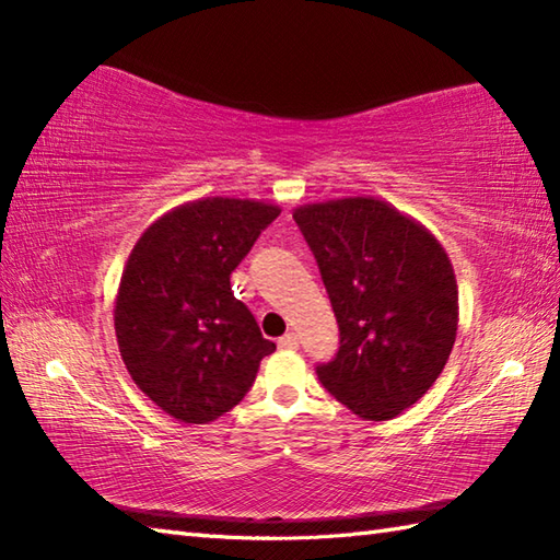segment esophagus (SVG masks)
<instances>
[{
	"label": "esophagus",
	"mask_w": 560,
	"mask_h": 560,
	"mask_svg": "<svg viewBox=\"0 0 560 560\" xmlns=\"http://www.w3.org/2000/svg\"><path fill=\"white\" fill-rule=\"evenodd\" d=\"M279 349H283V351L299 349V335H295V331H289V335H283L279 339Z\"/></svg>",
	"instance_id": "1"
}]
</instances>
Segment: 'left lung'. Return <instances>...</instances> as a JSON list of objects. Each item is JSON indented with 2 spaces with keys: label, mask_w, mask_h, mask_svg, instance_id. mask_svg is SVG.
I'll list each match as a JSON object with an SVG mask.
<instances>
[{
  "label": "left lung",
  "mask_w": 560,
  "mask_h": 560,
  "mask_svg": "<svg viewBox=\"0 0 560 560\" xmlns=\"http://www.w3.org/2000/svg\"><path fill=\"white\" fill-rule=\"evenodd\" d=\"M293 219L339 325L319 383L359 419H395L433 387L455 347L459 299L445 247L375 197L303 205Z\"/></svg>",
  "instance_id": "left-lung-1"
}]
</instances>
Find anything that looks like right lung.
Listing matches in <instances>:
<instances>
[{
  "instance_id": "add662e5",
  "label": "right lung",
  "mask_w": 560,
  "mask_h": 560,
  "mask_svg": "<svg viewBox=\"0 0 560 560\" xmlns=\"http://www.w3.org/2000/svg\"><path fill=\"white\" fill-rule=\"evenodd\" d=\"M277 205L205 197L163 213L129 253L115 335L135 385L173 419L209 423L253 387L277 343L233 295L231 273Z\"/></svg>"
}]
</instances>
